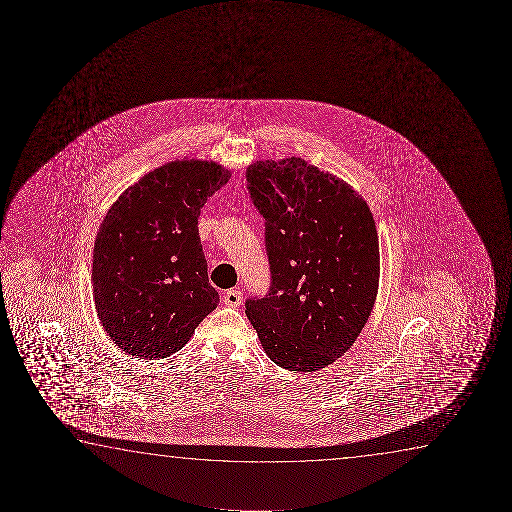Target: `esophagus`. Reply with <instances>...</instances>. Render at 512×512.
Instances as JSON below:
<instances>
[{"instance_id": "34e87169", "label": "esophagus", "mask_w": 512, "mask_h": 512, "mask_svg": "<svg viewBox=\"0 0 512 512\" xmlns=\"http://www.w3.org/2000/svg\"><path fill=\"white\" fill-rule=\"evenodd\" d=\"M222 301H224L225 306L238 308L239 304L243 302V292H241L239 288H232V290H227V292L224 294V297H222Z\"/></svg>"}]
</instances>
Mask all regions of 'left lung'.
Returning a JSON list of instances; mask_svg holds the SVG:
<instances>
[{
	"mask_svg": "<svg viewBox=\"0 0 512 512\" xmlns=\"http://www.w3.org/2000/svg\"><path fill=\"white\" fill-rule=\"evenodd\" d=\"M246 189L266 225L271 287L246 299L274 364L323 369L350 350L378 294V232L348 183L301 157L257 161Z\"/></svg>",
	"mask_w": 512,
	"mask_h": 512,
	"instance_id": "left-lung-1",
	"label": "left lung"
}]
</instances>
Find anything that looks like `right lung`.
Segmentation results:
<instances>
[{
    "label": "right lung",
    "instance_id": "right-lung-1",
    "mask_svg": "<svg viewBox=\"0 0 512 512\" xmlns=\"http://www.w3.org/2000/svg\"><path fill=\"white\" fill-rule=\"evenodd\" d=\"M229 176L215 162H168L106 213L94 243V304L127 355H173L217 308L197 218Z\"/></svg>",
    "mask_w": 512,
    "mask_h": 512
}]
</instances>
